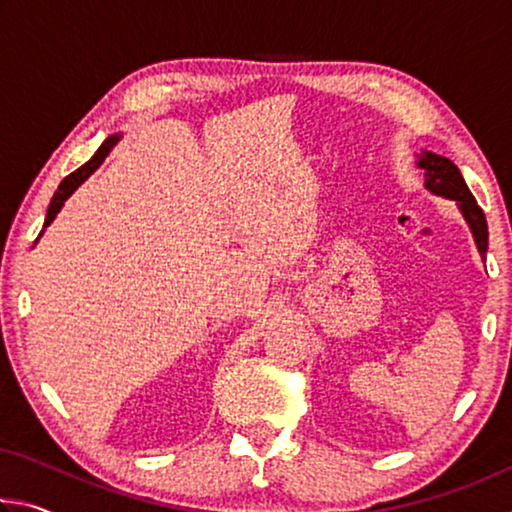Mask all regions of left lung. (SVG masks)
<instances>
[{
	"label": "left lung",
	"mask_w": 512,
	"mask_h": 512,
	"mask_svg": "<svg viewBox=\"0 0 512 512\" xmlns=\"http://www.w3.org/2000/svg\"><path fill=\"white\" fill-rule=\"evenodd\" d=\"M415 158H418L415 164L424 171V189L433 196H443L456 203L458 212H461L467 228L472 232L476 250H479L481 259H485V253H488V223H485V214L476 205L472 192L467 189L461 171L452 160L431 151H422Z\"/></svg>",
	"instance_id": "obj_1"
}]
</instances>
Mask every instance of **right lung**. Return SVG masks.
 <instances>
[{
  "mask_svg": "<svg viewBox=\"0 0 512 512\" xmlns=\"http://www.w3.org/2000/svg\"><path fill=\"white\" fill-rule=\"evenodd\" d=\"M121 140V135H110L106 142H103L101 146H99V151L92 155V158L83 164L81 169H76L74 173H69V176L63 180V183L58 185V192L54 194V198H51V203H49V210H47V219H45V228L47 225L56 219L58 216V212L63 210V205H65V201L69 196H72L76 189H79L85 180H88L94 171H97L101 164H103V160L108 158V153L115 149V144ZM40 237H42V232H40ZM38 237V239H40ZM38 244V241H36Z\"/></svg>",
  "mask_w": 512,
  "mask_h": 512,
  "instance_id": "obj_1",
  "label": "right lung"
}]
</instances>
